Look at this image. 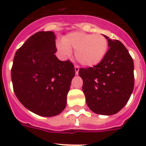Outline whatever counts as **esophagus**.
I'll list each match as a JSON object with an SVG mask.
<instances>
[{
  "mask_svg": "<svg viewBox=\"0 0 146 146\" xmlns=\"http://www.w3.org/2000/svg\"><path fill=\"white\" fill-rule=\"evenodd\" d=\"M74 68H75L76 75H78V73H79V70H80V68H79V66H77V65H75Z\"/></svg>",
  "mask_w": 146,
  "mask_h": 146,
  "instance_id": "esophagus-1",
  "label": "esophagus"
}]
</instances>
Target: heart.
I'll list each match as a JSON object with an SVG mask.
<instances>
[{"label": "heart", "mask_w": 146, "mask_h": 146, "mask_svg": "<svg viewBox=\"0 0 146 146\" xmlns=\"http://www.w3.org/2000/svg\"><path fill=\"white\" fill-rule=\"evenodd\" d=\"M57 48L64 57H69L72 49L75 50L78 62L86 66H93L102 62L108 48V40L101 34H90L84 32L68 33Z\"/></svg>", "instance_id": "heart-1"}]
</instances>
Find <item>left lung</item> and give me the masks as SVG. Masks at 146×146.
<instances>
[{
	"label": "left lung",
	"mask_w": 146,
	"mask_h": 146,
	"mask_svg": "<svg viewBox=\"0 0 146 146\" xmlns=\"http://www.w3.org/2000/svg\"><path fill=\"white\" fill-rule=\"evenodd\" d=\"M104 59L93 67L80 68L82 91L86 104L94 113L112 115L129 101L134 87V65L126 47L118 40L111 39Z\"/></svg>",
	"instance_id": "8db88e82"
}]
</instances>
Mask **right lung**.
<instances>
[{
	"mask_svg": "<svg viewBox=\"0 0 146 146\" xmlns=\"http://www.w3.org/2000/svg\"><path fill=\"white\" fill-rule=\"evenodd\" d=\"M54 33L38 32L17 50L11 69L13 91L25 108L42 117L64 111L72 79L73 64L54 54Z\"/></svg>",
	"mask_w": 146,
	"mask_h": 146,
	"instance_id": "add662e5",
	"label": "right lung"
}]
</instances>
